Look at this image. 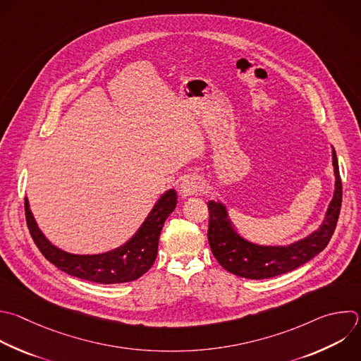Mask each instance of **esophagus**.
Masks as SVG:
<instances>
[{"mask_svg":"<svg viewBox=\"0 0 361 361\" xmlns=\"http://www.w3.org/2000/svg\"><path fill=\"white\" fill-rule=\"evenodd\" d=\"M201 190H202V183L198 176L190 174L181 180L180 191L183 195H197L201 192Z\"/></svg>","mask_w":361,"mask_h":361,"instance_id":"esophagus-1","label":"esophagus"}]
</instances>
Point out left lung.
I'll return each instance as SVG.
<instances>
[{"mask_svg":"<svg viewBox=\"0 0 361 361\" xmlns=\"http://www.w3.org/2000/svg\"><path fill=\"white\" fill-rule=\"evenodd\" d=\"M333 167L336 176V190L327 208L323 224L312 235L288 247H262L245 241L239 236L228 221L226 209L222 204L209 201L208 243L218 264L228 272L248 279H267L290 272L306 264L322 252L329 244L336 229L341 208V178L336 152L333 150Z\"/></svg>","mask_w":361,"mask_h":361,"instance_id":"1","label":"left lung"}]
</instances>
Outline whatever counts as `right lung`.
<instances>
[{
	"instance_id": "1",
	"label": "right lung",
	"mask_w": 361,
	"mask_h": 361,
	"mask_svg": "<svg viewBox=\"0 0 361 361\" xmlns=\"http://www.w3.org/2000/svg\"><path fill=\"white\" fill-rule=\"evenodd\" d=\"M176 205L177 194L174 190H169L160 197L139 231L125 245L102 255H73L54 247L37 226L27 198L25 218L35 245L58 269L79 279L110 285L136 281L152 268L157 257L164 221Z\"/></svg>"
}]
</instances>
